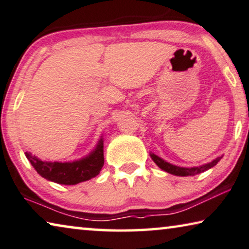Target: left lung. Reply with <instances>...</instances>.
Here are the masks:
<instances>
[{
	"instance_id": "1",
	"label": "left lung",
	"mask_w": 249,
	"mask_h": 249,
	"mask_svg": "<svg viewBox=\"0 0 249 249\" xmlns=\"http://www.w3.org/2000/svg\"><path fill=\"white\" fill-rule=\"evenodd\" d=\"M151 159L156 162L157 166H158L160 169H162L166 171V173H169L171 175H176V176H181V177H186V176H195L198 175L200 173H204V171L210 169L213 166H216L218 161L223 158V157H218L215 160H213L212 162H208L206 164H202V166L199 167H191V168H185V167H178L175 166V164H171L169 162H167L166 160H163L160 158L155 154H150Z\"/></svg>"
}]
</instances>
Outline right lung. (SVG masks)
<instances>
[{"mask_svg":"<svg viewBox=\"0 0 249 249\" xmlns=\"http://www.w3.org/2000/svg\"><path fill=\"white\" fill-rule=\"evenodd\" d=\"M25 156L37 174L50 181L61 185H76L89 180L99 175L105 163L102 138L90 155L72 162L42 161L30 152H25Z\"/></svg>","mask_w":249,"mask_h":249,"instance_id":"right-lung-1","label":"right lung"}]
</instances>
